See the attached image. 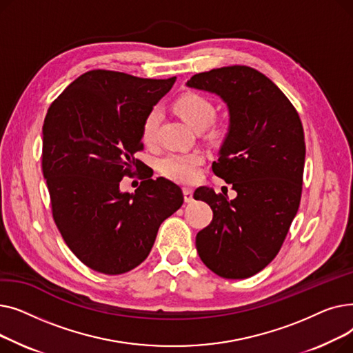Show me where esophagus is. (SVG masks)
Here are the masks:
<instances>
[{
  "label": "esophagus",
  "mask_w": 353,
  "mask_h": 353,
  "mask_svg": "<svg viewBox=\"0 0 353 353\" xmlns=\"http://www.w3.org/2000/svg\"><path fill=\"white\" fill-rule=\"evenodd\" d=\"M183 194H184V201L190 203L193 201V190L189 188H183Z\"/></svg>",
  "instance_id": "1"
}]
</instances>
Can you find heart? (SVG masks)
<instances>
[{"instance_id": "b5f03b06", "label": "heart", "mask_w": 353, "mask_h": 353, "mask_svg": "<svg viewBox=\"0 0 353 353\" xmlns=\"http://www.w3.org/2000/svg\"><path fill=\"white\" fill-rule=\"evenodd\" d=\"M176 113L194 130L208 127L214 117L213 103L196 92H189L174 101ZM160 121V111L153 108L147 113L141 124V140L145 144H152L156 140L157 127ZM203 154L200 152L192 153H172L160 161V172L174 181L192 183L200 174Z\"/></svg>"}]
</instances>
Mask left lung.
I'll list each match as a JSON object with an SVG mask.
<instances>
[{"instance_id":"left-lung-1","label":"left lung","mask_w":353,"mask_h":353,"mask_svg":"<svg viewBox=\"0 0 353 353\" xmlns=\"http://www.w3.org/2000/svg\"><path fill=\"white\" fill-rule=\"evenodd\" d=\"M188 87L217 94L229 108V132L212 169L237 193L230 200L209 188L194 192L213 210L196 249L216 274L246 279L279 253L298 213L306 154L302 121L281 88L248 65L194 74Z\"/></svg>"}]
</instances>
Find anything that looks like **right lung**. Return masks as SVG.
Listing matches in <instances>:
<instances>
[{"mask_svg": "<svg viewBox=\"0 0 353 353\" xmlns=\"http://www.w3.org/2000/svg\"><path fill=\"white\" fill-rule=\"evenodd\" d=\"M176 77L140 79L91 70L50 105L43 125V174L64 242L90 269L121 274L150 253L163 221L183 205L173 181L140 176L123 193L124 176L141 173V124Z\"/></svg>", "mask_w": 353, "mask_h": 353, "instance_id": "right-lung-1", "label": "right lung"}]
</instances>
